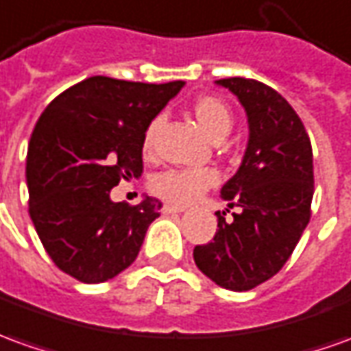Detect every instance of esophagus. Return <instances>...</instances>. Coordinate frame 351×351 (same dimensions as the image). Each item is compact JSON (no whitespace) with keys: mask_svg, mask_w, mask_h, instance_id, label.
<instances>
[{"mask_svg":"<svg viewBox=\"0 0 351 351\" xmlns=\"http://www.w3.org/2000/svg\"><path fill=\"white\" fill-rule=\"evenodd\" d=\"M185 208L183 206H171V204H166V206L162 208V214H181Z\"/></svg>","mask_w":351,"mask_h":351,"instance_id":"1","label":"esophagus"}]
</instances>
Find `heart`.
<instances>
[{
  "mask_svg": "<svg viewBox=\"0 0 351 351\" xmlns=\"http://www.w3.org/2000/svg\"><path fill=\"white\" fill-rule=\"evenodd\" d=\"M193 114L197 118L199 125L206 132L214 141H221L233 125V112L221 99L204 95L199 97L193 105ZM164 122L162 116L152 118L143 134V152L151 154L156 143V137ZM217 173L210 168H199V170H166L156 173L152 178V191L170 204L183 206L197 200L206 189L216 185Z\"/></svg>",
  "mask_w": 351,
  "mask_h": 351,
  "instance_id": "b5f03b06",
  "label": "heart"
}]
</instances>
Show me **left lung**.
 I'll use <instances>...</instances> for the list:
<instances>
[{
	"label": "left lung",
	"mask_w": 351,
	"mask_h": 351,
	"mask_svg": "<svg viewBox=\"0 0 351 351\" xmlns=\"http://www.w3.org/2000/svg\"><path fill=\"white\" fill-rule=\"evenodd\" d=\"M243 105L248 143L237 173L221 187L231 221L217 212L212 243L195 246V263L227 291H250L279 273L309 221L313 154L304 124L287 99L262 82L217 80ZM229 212V210H227Z\"/></svg>",
	"instance_id": "8db88e82"
}]
</instances>
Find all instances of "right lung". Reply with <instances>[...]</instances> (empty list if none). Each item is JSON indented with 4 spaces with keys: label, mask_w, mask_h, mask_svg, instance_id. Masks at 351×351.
<instances>
[{
    "label": "right lung",
    "mask_w": 351,
    "mask_h": 351,
    "mask_svg": "<svg viewBox=\"0 0 351 351\" xmlns=\"http://www.w3.org/2000/svg\"><path fill=\"white\" fill-rule=\"evenodd\" d=\"M185 82L141 84L93 76L51 101L26 156L30 217L60 271L105 282L135 262L162 202L110 200L143 171V134Z\"/></svg>",
    "instance_id": "add662e5"
}]
</instances>
